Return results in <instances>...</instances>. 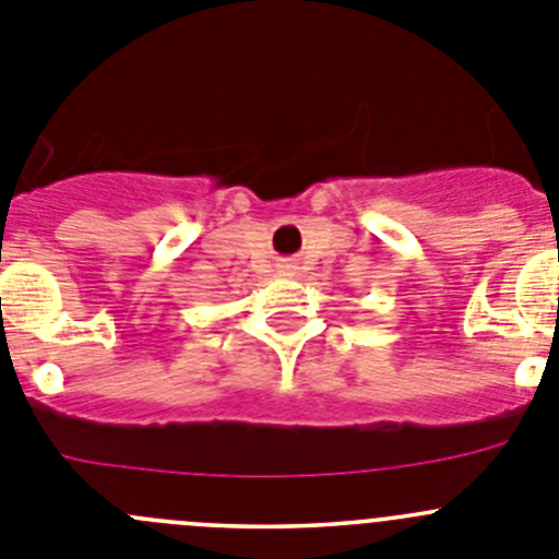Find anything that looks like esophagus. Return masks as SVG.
Listing matches in <instances>:
<instances>
[{"mask_svg":"<svg viewBox=\"0 0 559 559\" xmlns=\"http://www.w3.org/2000/svg\"><path fill=\"white\" fill-rule=\"evenodd\" d=\"M276 269H280V274H294L296 265H294V263H288V260H285V263H280V265H276Z\"/></svg>","mask_w":559,"mask_h":559,"instance_id":"esophagus-1","label":"esophagus"}]
</instances>
